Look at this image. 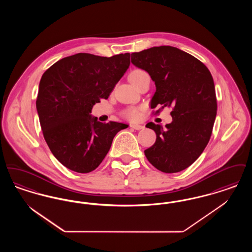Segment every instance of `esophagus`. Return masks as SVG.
<instances>
[{
  "mask_svg": "<svg viewBox=\"0 0 252 252\" xmlns=\"http://www.w3.org/2000/svg\"><path fill=\"white\" fill-rule=\"evenodd\" d=\"M130 127L135 129V130H141V129L144 128V126H141V125H131Z\"/></svg>",
  "mask_w": 252,
  "mask_h": 252,
  "instance_id": "obj_1",
  "label": "esophagus"
}]
</instances>
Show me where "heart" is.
Instances as JSON below:
<instances>
[{
  "mask_svg": "<svg viewBox=\"0 0 252 252\" xmlns=\"http://www.w3.org/2000/svg\"><path fill=\"white\" fill-rule=\"evenodd\" d=\"M144 73H146V72L143 71V70H134V71H132L131 73L129 74V80H130L132 84L134 82H136ZM122 115L127 120L137 121L139 120V118L141 116V112H140V109H138V108H128L123 111Z\"/></svg>",
  "mask_w": 252,
  "mask_h": 252,
  "instance_id": "obj_1",
  "label": "heart"
}]
</instances>
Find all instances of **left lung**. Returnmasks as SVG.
Wrapping results in <instances>:
<instances>
[{
	"label": "left lung",
	"instance_id": "1",
	"mask_svg": "<svg viewBox=\"0 0 252 252\" xmlns=\"http://www.w3.org/2000/svg\"><path fill=\"white\" fill-rule=\"evenodd\" d=\"M131 62L149 73L156 85L151 108L172 107V123L156 132L155 144L144 150L148 161L163 173L180 172L193 163L210 141L217 102L213 76L200 60L172 46L132 53Z\"/></svg>",
	"mask_w": 252,
	"mask_h": 252
}]
</instances>
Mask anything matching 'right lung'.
Returning <instances> with one entry per match:
<instances>
[{
    "mask_svg": "<svg viewBox=\"0 0 252 252\" xmlns=\"http://www.w3.org/2000/svg\"><path fill=\"white\" fill-rule=\"evenodd\" d=\"M130 64V54L99 57L79 53L59 60L42 74L36 110L43 137L65 167L90 173L107 156L113 138L127 125L98 122L91 112L108 99Z\"/></svg>",
    "mask_w": 252,
    "mask_h": 252,
    "instance_id": "add662e5",
    "label": "right lung"
}]
</instances>
